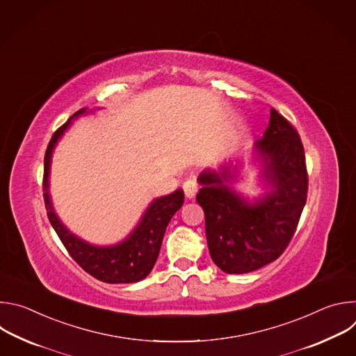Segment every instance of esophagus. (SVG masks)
<instances>
[{
    "label": "esophagus",
    "instance_id": "1",
    "mask_svg": "<svg viewBox=\"0 0 356 356\" xmlns=\"http://www.w3.org/2000/svg\"><path fill=\"white\" fill-rule=\"evenodd\" d=\"M183 190H184V194L187 198H193L198 190V184L195 181L194 177H190L187 179L184 183H183Z\"/></svg>",
    "mask_w": 356,
    "mask_h": 356
}]
</instances>
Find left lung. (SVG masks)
I'll return each instance as SVG.
<instances>
[{
  "mask_svg": "<svg viewBox=\"0 0 356 356\" xmlns=\"http://www.w3.org/2000/svg\"><path fill=\"white\" fill-rule=\"evenodd\" d=\"M268 191L253 200L232 187L239 168L227 163L198 176L195 197L206 216V235L214 264L242 275L276 261L291 241L307 200L309 176L301 139L275 108L262 138L255 140Z\"/></svg>",
  "mask_w": 356,
  "mask_h": 356,
  "instance_id": "obj_1",
  "label": "left lung"
}]
</instances>
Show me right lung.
Wrapping results in <instances>:
<instances>
[{"label": "right lung", "instance_id": "obj_1", "mask_svg": "<svg viewBox=\"0 0 356 356\" xmlns=\"http://www.w3.org/2000/svg\"><path fill=\"white\" fill-rule=\"evenodd\" d=\"M88 113L81 108L74 113L50 139L43 168V200L47 211V218L55 228L62 243L70 253V257L91 276L106 283H135L145 279L154 269L159 257L165 231L183 206L184 193L177 188L172 194L155 198L146 209L134 231L121 242L110 246H99L88 243L70 232L55 213L52 200L49 194V173L52 154L56 143L70 127L72 120Z\"/></svg>", "mask_w": 356, "mask_h": 356}]
</instances>
